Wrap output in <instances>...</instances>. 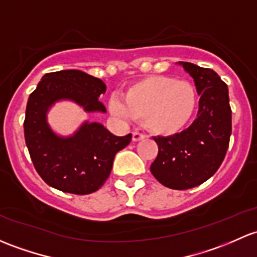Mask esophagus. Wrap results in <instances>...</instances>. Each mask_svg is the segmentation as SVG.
<instances>
[{"label": "esophagus", "mask_w": 257, "mask_h": 257, "mask_svg": "<svg viewBox=\"0 0 257 257\" xmlns=\"http://www.w3.org/2000/svg\"><path fill=\"white\" fill-rule=\"evenodd\" d=\"M147 136L143 133H139V132H133V142H140V140L145 139Z\"/></svg>", "instance_id": "1"}]
</instances>
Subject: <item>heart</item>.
<instances>
[{"label":"heart","mask_w":257,"mask_h":257,"mask_svg":"<svg viewBox=\"0 0 257 257\" xmlns=\"http://www.w3.org/2000/svg\"><path fill=\"white\" fill-rule=\"evenodd\" d=\"M123 101L112 97L109 110L124 118L144 120L145 126L158 136H174L188 125L196 113L198 97L188 81L154 75L132 83Z\"/></svg>","instance_id":"heart-1"}]
</instances>
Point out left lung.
Wrapping results in <instances>:
<instances>
[{
    "instance_id": "1",
    "label": "left lung",
    "mask_w": 257,
    "mask_h": 257,
    "mask_svg": "<svg viewBox=\"0 0 257 257\" xmlns=\"http://www.w3.org/2000/svg\"><path fill=\"white\" fill-rule=\"evenodd\" d=\"M193 77L199 98L198 114L181 133L154 138L159 147L150 171L172 190H188L206 182L225 158L231 134L228 86L212 69L180 63Z\"/></svg>"
}]
</instances>
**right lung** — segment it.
I'll list each match as a JSON object with an SVG mask.
<instances>
[{
	"label": "right lung",
	"mask_w": 257,
	"mask_h": 257,
	"mask_svg": "<svg viewBox=\"0 0 257 257\" xmlns=\"http://www.w3.org/2000/svg\"><path fill=\"white\" fill-rule=\"evenodd\" d=\"M106 92L102 80L80 70H61L42 77L26 108L24 139L39 176L63 192L90 194L103 186L118 151L132 134L115 137L102 124L85 121L71 137H59L47 121L48 109L59 99L76 102L86 112H106L98 97Z\"/></svg>",
	"instance_id": "right-lung-1"
}]
</instances>
